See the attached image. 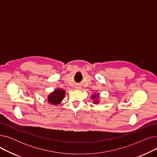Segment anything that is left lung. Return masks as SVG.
Segmentation results:
<instances>
[{"label": "left lung", "instance_id": "1", "mask_svg": "<svg viewBox=\"0 0 157 157\" xmlns=\"http://www.w3.org/2000/svg\"><path fill=\"white\" fill-rule=\"evenodd\" d=\"M98 97V95H97V94H94V95H93V97L92 96L91 97H92V98H97ZM94 104H97V102H97V101H94Z\"/></svg>", "mask_w": 157, "mask_h": 157}]
</instances>
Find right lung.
I'll use <instances>...</instances> for the list:
<instances>
[{
  "mask_svg": "<svg viewBox=\"0 0 157 157\" xmlns=\"http://www.w3.org/2000/svg\"><path fill=\"white\" fill-rule=\"evenodd\" d=\"M65 94V92L63 90L57 88L48 96V101L49 103H51L53 105L59 104L64 98Z\"/></svg>",
  "mask_w": 157,
  "mask_h": 157,
  "instance_id": "obj_1",
  "label": "right lung"
}]
</instances>
